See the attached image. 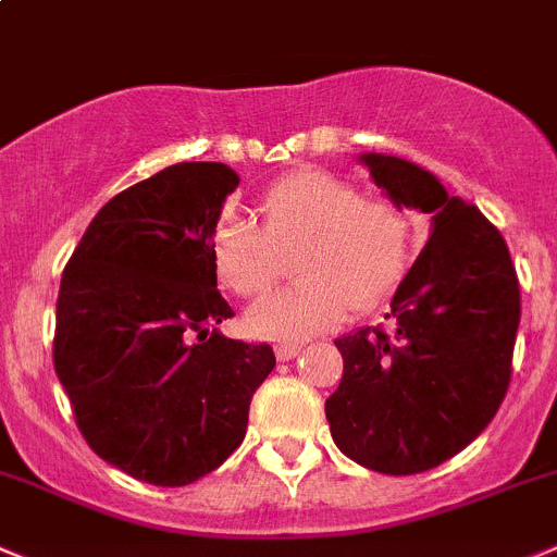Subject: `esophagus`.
Instances as JSON below:
<instances>
[{"instance_id":"34e87169","label":"esophagus","mask_w":557,"mask_h":557,"mask_svg":"<svg viewBox=\"0 0 557 557\" xmlns=\"http://www.w3.org/2000/svg\"><path fill=\"white\" fill-rule=\"evenodd\" d=\"M299 351H302V346H299V343H277V346H274V355H277L280 362L294 360Z\"/></svg>"}]
</instances>
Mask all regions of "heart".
Masks as SVG:
<instances>
[{"label":"heart","instance_id":"1","mask_svg":"<svg viewBox=\"0 0 557 557\" xmlns=\"http://www.w3.org/2000/svg\"><path fill=\"white\" fill-rule=\"evenodd\" d=\"M263 227L227 216L211 238L222 285L261 296L283 274V255H296L302 283L263 296L247 310V330L267 341H305L332 330L355 310L384 302L412 258V220L398 202L362 197L349 181L302 170L277 181L258 206Z\"/></svg>","mask_w":557,"mask_h":557}]
</instances>
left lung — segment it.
<instances>
[{
	"instance_id": "left-lung-1",
	"label": "left lung",
	"mask_w": 557,
	"mask_h": 557,
	"mask_svg": "<svg viewBox=\"0 0 557 557\" xmlns=\"http://www.w3.org/2000/svg\"><path fill=\"white\" fill-rule=\"evenodd\" d=\"M373 184L431 214V236L389 302V330L337 337L343 379L326 398L332 440L384 475L443 465L506 398L519 326V280L506 238L412 161L362 153Z\"/></svg>"
}]
</instances>
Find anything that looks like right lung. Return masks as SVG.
Masks as SVG:
<instances>
[{
    "label": "right lung",
    "instance_id": "right-lung-1",
    "mask_svg": "<svg viewBox=\"0 0 557 557\" xmlns=\"http://www.w3.org/2000/svg\"><path fill=\"white\" fill-rule=\"evenodd\" d=\"M236 170L181 161L96 214L62 272L54 371L92 450L137 481L186 486L247 434L249 401L274 368L269 343L216 330L211 238Z\"/></svg>",
    "mask_w": 557,
    "mask_h": 557
}]
</instances>
